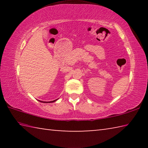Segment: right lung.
<instances>
[{"instance_id": "right-lung-1", "label": "right lung", "mask_w": 148, "mask_h": 148, "mask_svg": "<svg viewBox=\"0 0 148 148\" xmlns=\"http://www.w3.org/2000/svg\"><path fill=\"white\" fill-rule=\"evenodd\" d=\"M57 100H55V101H49V102H43V101H40L41 102H44V103H49V102H55V101H56Z\"/></svg>"}]
</instances>
